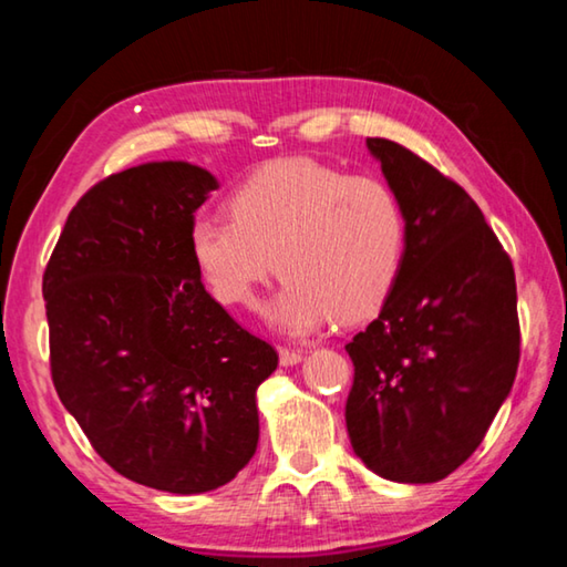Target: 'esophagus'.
<instances>
[{
  "label": "esophagus",
  "instance_id": "obj_1",
  "mask_svg": "<svg viewBox=\"0 0 567 567\" xmlns=\"http://www.w3.org/2000/svg\"><path fill=\"white\" fill-rule=\"evenodd\" d=\"M302 360V350H290V348H280V364L290 368V364H297Z\"/></svg>",
  "mask_w": 567,
  "mask_h": 567
}]
</instances>
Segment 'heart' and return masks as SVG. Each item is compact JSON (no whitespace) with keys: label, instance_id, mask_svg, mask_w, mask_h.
I'll return each mask as SVG.
<instances>
[{"label":"heart","instance_id":"1","mask_svg":"<svg viewBox=\"0 0 567 567\" xmlns=\"http://www.w3.org/2000/svg\"><path fill=\"white\" fill-rule=\"evenodd\" d=\"M227 215L192 219V260L215 300L243 310L280 270L287 282L272 320L290 332L375 315L405 260L408 223L395 192L315 159L257 169L229 192Z\"/></svg>","mask_w":567,"mask_h":567}]
</instances>
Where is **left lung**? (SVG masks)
<instances>
[{
  "label": "left lung",
  "instance_id": "8db88e82",
  "mask_svg": "<svg viewBox=\"0 0 567 567\" xmlns=\"http://www.w3.org/2000/svg\"><path fill=\"white\" fill-rule=\"evenodd\" d=\"M408 223L395 287L344 344L354 455L395 483H435L475 453L520 362L515 270L475 199L415 152L370 137Z\"/></svg>",
  "mask_w": 567,
  "mask_h": 567
}]
</instances>
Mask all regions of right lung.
Instances as JSON below:
<instances>
[{
  "instance_id": "obj_1",
  "label": "right lung",
  "mask_w": 567,
  "mask_h": 567,
  "mask_svg": "<svg viewBox=\"0 0 567 567\" xmlns=\"http://www.w3.org/2000/svg\"><path fill=\"white\" fill-rule=\"evenodd\" d=\"M207 169L150 162L104 177L66 217L42 277L50 370L97 455L155 491L225 485L260 440L270 342L229 318L189 252Z\"/></svg>"
}]
</instances>
